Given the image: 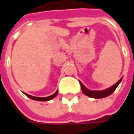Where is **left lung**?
I'll use <instances>...</instances> for the list:
<instances>
[{
    "mask_svg": "<svg viewBox=\"0 0 134 134\" xmlns=\"http://www.w3.org/2000/svg\"><path fill=\"white\" fill-rule=\"evenodd\" d=\"M122 79H120L119 81L113 85V86H111L110 87H109L108 89L104 90H99V91H95V90H88L87 88H86L85 86L83 85V84L81 83V81H79L80 85H81V90L82 92L84 93V94H85L86 96H89L90 98H94V99H102V98H104V97H107L110 94H112L114 90L116 89V87L118 85L120 84V82L122 81Z\"/></svg>",
    "mask_w": 134,
    "mask_h": 134,
    "instance_id": "1",
    "label": "left lung"
}]
</instances>
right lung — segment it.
I'll use <instances>...</instances> for the list:
<instances>
[{
  "instance_id": "add662e5",
  "label": "right lung",
  "mask_w": 134,
  "mask_h": 134,
  "mask_svg": "<svg viewBox=\"0 0 134 134\" xmlns=\"http://www.w3.org/2000/svg\"><path fill=\"white\" fill-rule=\"evenodd\" d=\"M58 91L57 90L54 94L51 95V96H47V97H35V96H30V95L27 94V93H24V94L27 96V97H29L30 99H33V100H36V101H41V102H46V101H49V100H51V99H53V98H55L57 94H58Z\"/></svg>"
}]
</instances>
